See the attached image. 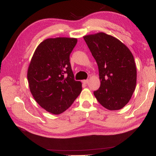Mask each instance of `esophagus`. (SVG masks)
I'll return each mask as SVG.
<instances>
[{"mask_svg":"<svg viewBox=\"0 0 156 156\" xmlns=\"http://www.w3.org/2000/svg\"><path fill=\"white\" fill-rule=\"evenodd\" d=\"M83 83L84 84H87L89 83V80H83Z\"/></svg>","mask_w":156,"mask_h":156,"instance_id":"1","label":"esophagus"}]
</instances>
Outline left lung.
Here are the masks:
<instances>
[{"mask_svg":"<svg viewBox=\"0 0 156 156\" xmlns=\"http://www.w3.org/2000/svg\"><path fill=\"white\" fill-rule=\"evenodd\" d=\"M83 38L98 66L101 86L94 94L106 109H122L131 98L137 82L132 53L118 39L104 33Z\"/></svg>","mask_w":156,"mask_h":156,"instance_id":"8db88e82","label":"left lung"}]
</instances>
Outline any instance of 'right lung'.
<instances>
[{"instance_id":"right-lung-1","label":"right lung","mask_w":156,"mask_h":156,"mask_svg":"<svg viewBox=\"0 0 156 156\" xmlns=\"http://www.w3.org/2000/svg\"><path fill=\"white\" fill-rule=\"evenodd\" d=\"M76 38L46 39L39 44L28 69L32 95L47 112L60 115L72 105L82 91V83L74 80L69 55Z\"/></svg>"}]
</instances>
